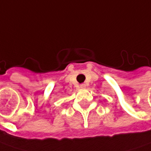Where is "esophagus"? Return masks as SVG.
Wrapping results in <instances>:
<instances>
[{
  "mask_svg": "<svg viewBox=\"0 0 151 151\" xmlns=\"http://www.w3.org/2000/svg\"><path fill=\"white\" fill-rule=\"evenodd\" d=\"M82 87H84V85H83H83H82Z\"/></svg>",
  "mask_w": 151,
  "mask_h": 151,
  "instance_id": "1",
  "label": "esophagus"
}]
</instances>
